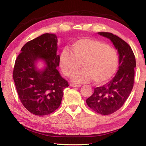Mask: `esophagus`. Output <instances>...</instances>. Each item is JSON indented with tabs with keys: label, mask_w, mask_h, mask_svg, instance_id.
<instances>
[{
	"label": "esophagus",
	"mask_w": 146,
	"mask_h": 146,
	"mask_svg": "<svg viewBox=\"0 0 146 146\" xmlns=\"http://www.w3.org/2000/svg\"><path fill=\"white\" fill-rule=\"evenodd\" d=\"M70 86H72V87H75V88H79L80 87L81 85H78V84H70Z\"/></svg>",
	"instance_id": "obj_1"
}]
</instances>
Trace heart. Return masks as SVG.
<instances>
[{"instance_id":"heart-1","label":"heart","mask_w":146,"mask_h":146,"mask_svg":"<svg viewBox=\"0 0 146 146\" xmlns=\"http://www.w3.org/2000/svg\"><path fill=\"white\" fill-rule=\"evenodd\" d=\"M119 57L116 49L97 39L84 38L71 45V52L64 49L59 57V64L64 75L72 76L73 80L84 83L93 80L104 84L114 75L117 70Z\"/></svg>"}]
</instances>
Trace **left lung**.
Returning <instances> with one entry per match:
<instances>
[{"mask_svg":"<svg viewBox=\"0 0 146 146\" xmlns=\"http://www.w3.org/2000/svg\"><path fill=\"white\" fill-rule=\"evenodd\" d=\"M110 39L119 54V66L115 77L101 87L86 100L91 110L104 115L112 114L122 107L132 91L134 84L136 60L130 46L118 36L108 32H99Z\"/></svg>","mask_w":146,"mask_h":146,"instance_id":"obj_1","label":"left lung"}]
</instances>
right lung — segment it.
I'll return each mask as SVG.
<instances>
[{
    "label": "right lung",
    "mask_w": 146,
    "mask_h": 146,
    "mask_svg": "<svg viewBox=\"0 0 146 146\" xmlns=\"http://www.w3.org/2000/svg\"><path fill=\"white\" fill-rule=\"evenodd\" d=\"M56 35L45 33L29 41L17 56L13 80L21 102L29 112L38 116L53 113L60 106L68 82L60 76ZM42 59L46 66L39 70L35 66Z\"/></svg>",
    "instance_id": "1"
}]
</instances>
